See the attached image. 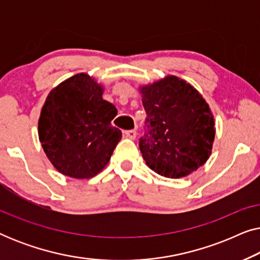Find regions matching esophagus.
<instances>
[{
  "mask_svg": "<svg viewBox=\"0 0 260 260\" xmlns=\"http://www.w3.org/2000/svg\"><path fill=\"white\" fill-rule=\"evenodd\" d=\"M125 135H126V137L131 138V140H135V138L137 137V131L136 130H126Z\"/></svg>",
  "mask_w": 260,
  "mask_h": 260,
  "instance_id": "34e87169",
  "label": "esophagus"
}]
</instances>
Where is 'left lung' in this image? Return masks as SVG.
Returning a JSON list of instances; mask_svg holds the SVG:
<instances>
[{
    "mask_svg": "<svg viewBox=\"0 0 260 260\" xmlns=\"http://www.w3.org/2000/svg\"><path fill=\"white\" fill-rule=\"evenodd\" d=\"M147 119L140 149L158 175L179 179L204 166L215 136L214 117L204 97L186 80L167 76L140 87Z\"/></svg>",
    "mask_w": 260,
    "mask_h": 260,
    "instance_id": "1",
    "label": "left lung"
}]
</instances>
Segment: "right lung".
Listing matches in <instances>:
<instances>
[{
    "label": "right lung",
    "instance_id": "add662e5",
    "mask_svg": "<svg viewBox=\"0 0 260 260\" xmlns=\"http://www.w3.org/2000/svg\"><path fill=\"white\" fill-rule=\"evenodd\" d=\"M104 88L78 73L53 88L39 118V140L54 168L73 179H90L108 165L122 131L112 126L116 106Z\"/></svg>",
    "mask_w": 260,
    "mask_h": 260
}]
</instances>
